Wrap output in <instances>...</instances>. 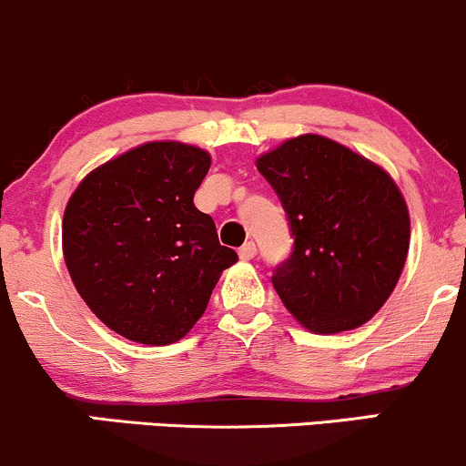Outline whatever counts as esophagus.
I'll return each instance as SVG.
<instances>
[{"instance_id":"obj_1","label":"esophagus","mask_w":466,"mask_h":466,"mask_svg":"<svg viewBox=\"0 0 466 466\" xmlns=\"http://www.w3.org/2000/svg\"><path fill=\"white\" fill-rule=\"evenodd\" d=\"M238 253H239V259L248 261V259H253V257L257 255V246H255V242H246L242 248L238 250Z\"/></svg>"}]
</instances>
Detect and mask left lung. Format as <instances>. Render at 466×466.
Masks as SVG:
<instances>
[{
  "label": "left lung",
  "mask_w": 466,
  "mask_h": 466,
  "mask_svg": "<svg viewBox=\"0 0 466 466\" xmlns=\"http://www.w3.org/2000/svg\"><path fill=\"white\" fill-rule=\"evenodd\" d=\"M281 200L294 246L272 286L300 325L347 331L373 319L395 289L410 244L401 191L381 167L319 135L257 158Z\"/></svg>",
  "instance_id": "obj_1"
}]
</instances>
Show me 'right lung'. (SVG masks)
Instances as JSON below:
<instances>
[{
	"label": "right lung",
	"instance_id": "1",
	"mask_svg": "<svg viewBox=\"0 0 466 466\" xmlns=\"http://www.w3.org/2000/svg\"><path fill=\"white\" fill-rule=\"evenodd\" d=\"M211 157L155 141L104 163L78 185L63 218L65 264L93 314L119 336L169 344L205 314L238 253L194 194Z\"/></svg>",
	"mask_w": 466,
	"mask_h": 466
}]
</instances>
